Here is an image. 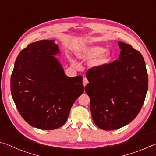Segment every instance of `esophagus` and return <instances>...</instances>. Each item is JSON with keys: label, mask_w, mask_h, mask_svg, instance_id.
I'll return each mask as SVG.
<instances>
[{"label": "esophagus", "mask_w": 156, "mask_h": 156, "mask_svg": "<svg viewBox=\"0 0 156 156\" xmlns=\"http://www.w3.org/2000/svg\"><path fill=\"white\" fill-rule=\"evenodd\" d=\"M83 85L85 87L87 84L88 83H89V81H88V80H87V78H85V77H84L83 78Z\"/></svg>", "instance_id": "34e87169"}]
</instances>
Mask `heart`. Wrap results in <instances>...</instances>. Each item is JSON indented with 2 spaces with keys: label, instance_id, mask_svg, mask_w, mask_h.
I'll use <instances>...</instances> for the list:
<instances>
[{
  "label": "heart",
  "instance_id": "b5f03b06",
  "mask_svg": "<svg viewBox=\"0 0 156 156\" xmlns=\"http://www.w3.org/2000/svg\"><path fill=\"white\" fill-rule=\"evenodd\" d=\"M77 56L83 60H92L91 65L94 67H101L107 65L112 59V52L109 49H104L100 45H93L86 47L79 53Z\"/></svg>",
  "mask_w": 156,
  "mask_h": 156
}]
</instances>
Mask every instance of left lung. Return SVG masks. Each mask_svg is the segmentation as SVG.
<instances>
[{
	"label": "left lung",
	"instance_id": "8db88e82",
	"mask_svg": "<svg viewBox=\"0 0 156 156\" xmlns=\"http://www.w3.org/2000/svg\"><path fill=\"white\" fill-rule=\"evenodd\" d=\"M118 60L87 72L89 83L85 91L90 98L94 123L103 130L128 125L140 111L148 89L143 56L130 44L118 42Z\"/></svg>",
	"mask_w": 156,
	"mask_h": 156
}]
</instances>
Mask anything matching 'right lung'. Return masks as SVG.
I'll return each mask as SVG.
<instances>
[{
    "label": "right lung",
    "instance_id": "1",
    "mask_svg": "<svg viewBox=\"0 0 156 156\" xmlns=\"http://www.w3.org/2000/svg\"><path fill=\"white\" fill-rule=\"evenodd\" d=\"M54 40L28 44L16 60L11 76V93L23 119L34 127L53 130L67 120L76 100L83 94V77L65 74L56 57Z\"/></svg>",
    "mask_w": 156,
    "mask_h": 156
}]
</instances>
